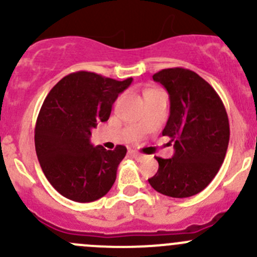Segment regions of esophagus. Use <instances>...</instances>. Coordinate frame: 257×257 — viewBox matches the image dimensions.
Listing matches in <instances>:
<instances>
[{
  "instance_id": "1",
  "label": "esophagus",
  "mask_w": 257,
  "mask_h": 257,
  "mask_svg": "<svg viewBox=\"0 0 257 257\" xmlns=\"http://www.w3.org/2000/svg\"><path fill=\"white\" fill-rule=\"evenodd\" d=\"M131 155H132V156H134L136 160H141V159H144V157H145L144 155L140 154V152H137V151H131Z\"/></svg>"
}]
</instances>
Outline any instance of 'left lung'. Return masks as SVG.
I'll return each mask as SVG.
<instances>
[{"mask_svg": "<svg viewBox=\"0 0 257 257\" xmlns=\"http://www.w3.org/2000/svg\"><path fill=\"white\" fill-rule=\"evenodd\" d=\"M170 95V117L162 136L174 142L171 159L156 157L159 170L150 185L170 197L201 192L220 170L227 151L230 125L220 96L187 68H165L152 76Z\"/></svg>", "mask_w": 257, "mask_h": 257, "instance_id": "obj_1", "label": "left lung"}]
</instances>
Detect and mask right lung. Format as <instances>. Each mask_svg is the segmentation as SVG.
Masks as SVG:
<instances>
[{
	"label": "right lung",
	"instance_id": "obj_1",
	"mask_svg": "<svg viewBox=\"0 0 257 257\" xmlns=\"http://www.w3.org/2000/svg\"><path fill=\"white\" fill-rule=\"evenodd\" d=\"M123 81L77 71L65 76L48 92L35 127V147L41 169L53 189L66 199L91 202L105 196L116 180L127 149L90 144L91 130L110 117Z\"/></svg>",
	"mask_w": 257,
	"mask_h": 257
}]
</instances>
